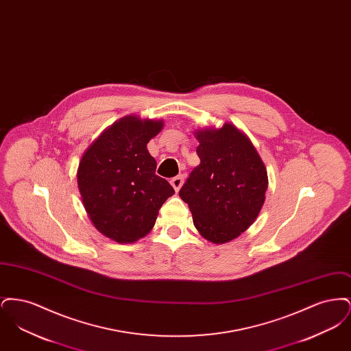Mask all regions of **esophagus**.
Segmentation results:
<instances>
[{
  "label": "esophagus",
  "mask_w": 351,
  "mask_h": 351,
  "mask_svg": "<svg viewBox=\"0 0 351 351\" xmlns=\"http://www.w3.org/2000/svg\"><path fill=\"white\" fill-rule=\"evenodd\" d=\"M184 183V178L182 175H179V176H176V178H173V179H171V185L173 186V189L178 192L180 188H182V185Z\"/></svg>",
  "instance_id": "esophagus-1"
}]
</instances>
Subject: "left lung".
<instances>
[{
	"mask_svg": "<svg viewBox=\"0 0 351 351\" xmlns=\"http://www.w3.org/2000/svg\"><path fill=\"white\" fill-rule=\"evenodd\" d=\"M200 165L189 173L179 196L199 233L225 243L247 230L266 199L267 169L246 134L232 123L196 132Z\"/></svg>",
	"mask_w": 351,
	"mask_h": 351,
	"instance_id": "obj_1",
	"label": "left lung"
}]
</instances>
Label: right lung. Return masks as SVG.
Returning <instances> with one entry per match:
<instances>
[{
	"instance_id": "1",
	"label": "right lung",
	"mask_w": 351,
	"mask_h": 351,
	"mask_svg": "<svg viewBox=\"0 0 351 351\" xmlns=\"http://www.w3.org/2000/svg\"><path fill=\"white\" fill-rule=\"evenodd\" d=\"M163 121L126 116L108 128L84 152L77 185L95 228L118 243L150 233L159 209L175 191L155 173L147 143Z\"/></svg>"
}]
</instances>
